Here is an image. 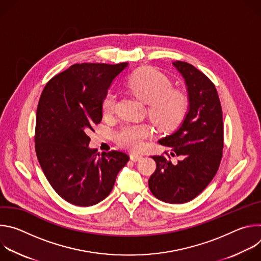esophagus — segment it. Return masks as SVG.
I'll use <instances>...</instances> for the list:
<instances>
[{"mask_svg": "<svg viewBox=\"0 0 261 261\" xmlns=\"http://www.w3.org/2000/svg\"><path fill=\"white\" fill-rule=\"evenodd\" d=\"M130 159L132 160V161H139V160H141L142 159V155H140V154H136V153H131L130 154Z\"/></svg>", "mask_w": 261, "mask_h": 261, "instance_id": "obj_1", "label": "esophagus"}]
</instances>
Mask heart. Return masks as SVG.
<instances>
[{
  "mask_svg": "<svg viewBox=\"0 0 261 261\" xmlns=\"http://www.w3.org/2000/svg\"><path fill=\"white\" fill-rule=\"evenodd\" d=\"M128 89L142 102L148 104L150 115L156 126L164 131L174 128L181 120L187 99L177 89H172L170 80L154 68H143L132 74L128 81ZM117 107V95L109 91L102 102L105 116L115 113ZM152 135V129L145 124H128L117 133L120 144L131 150H138L145 138Z\"/></svg>",
  "mask_w": 261,
  "mask_h": 261,
  "instance_id": "obj_1",
  "label": "heart"
}]
</instances>
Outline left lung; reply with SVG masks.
<instances>
[{"label": "left lung", "mask_w": 261, "mask_h": 261, "mask_svg": "<svg viewBox=\"0 0 261 261\" xmlns=\"http://www.w3.org/2000/svg\"><path fill=\"white\" fill-rule=\"evenodd\" d=\"M172 65L187 87L188 111L177 129L158 142L180 160L174 164L165 156H152L157 167L148 179V188L164 202L184 203L199 195L218 171L223 153V117L217 90L208 77L186 62Z\"/></svg>", "instance_id": "left-lung-1"}]
</instances>
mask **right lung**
I'll use <instances>...</instances> for the list:
<instances>
[{"instance_id": "add662e5", "label": "right lung", "mask_w": 261, "mask_h": 261, "mask_svg": "<svg viewBox=\"0 0 261 261\" xmlns=\"http://www.w3.org/2000/svg\"><path fill=\"white\" fill-rule=\"evenodd\" d=\"M128 67L74 64L45 86L37 107L35 150L54 190L66 201L91 206L105 199L129 161L123 152L97 153L89 132L102 120V102L111 83Z\"/></svg>"}]
</instances>
